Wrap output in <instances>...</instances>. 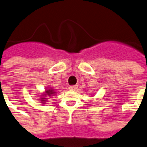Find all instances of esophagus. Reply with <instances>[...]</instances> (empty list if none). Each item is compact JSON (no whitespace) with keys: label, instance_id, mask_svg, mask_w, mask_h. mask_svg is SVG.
I'll list each match as a JSON object with an SVG mask.
<instances>
[{"label":"esophagus","instance_id":"esophagus-1","mask_svg":"<svg viewBox=\"0 0 147 147\" xmlns=\"http://www.w3.org/2000/svg\"><path fill=\"white\" fill-rule=\"evenodd\" d=\"M76 88H77V86H69V89L70 90H76Z\"/></svg>","mask_w":147,"mask_h":147}]
</instances>
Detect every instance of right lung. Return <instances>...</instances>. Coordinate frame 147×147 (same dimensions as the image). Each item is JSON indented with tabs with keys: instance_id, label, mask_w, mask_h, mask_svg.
Segmentation results:
<instances>
[{
	"instance_id": "right-lung-1",
	"label": "right lung",
	"mask_w": 147,
	"mask_h": 147,
	"mask_svg": "<svg viewBox=\"0 0 147 147\" xmlns=\"http://www.w3.org/2000/svg\"><path fill=\"white\" fill-rule=\"evenodd\" d=\"M46 93H47V94H45V95H49V96H51L52 94H55V92L52 88H50V89H48L47 91H46ZM41 99H42V100H43V101H41V102H44V101H43V100H43V98H41Z\"/></svg>"
}]
</instances>
